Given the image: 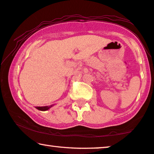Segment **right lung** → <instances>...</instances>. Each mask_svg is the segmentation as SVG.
<instances>
[{
  "label": "right lung",
  "mask_w": 154,
  "mask_h": 154,
  "mask_svg": "<svg viewBox=\"0 0 154 154\" xmlns=\"http://www.w3.org/2000/svg\"><path fill=\"white\" fill-rule=\"evenodd\" d=\"M51 106H52V105H51V106H36L35 108H36L37 109H38V110H40V111H47Z\"/></svg>",
  "instance_id": "right-lung-1"
}]
</instances>
